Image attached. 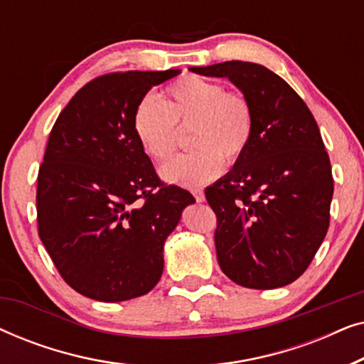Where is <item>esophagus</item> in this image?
<instances>
[{"label": "esophagus", "mask_w": 364, "mask_h": 364, "mask_svg": "<svg viewBox=\"0 0 364 364\" xmlns=\"http://www.w3.org/2000/svg\"><path fill=\"white\" fill-rule=\"evenodd\" d=\"M192 193H193V197H196L197 202H203V200H205V193H203L202 188H193Z\"/></svg>", "instance_id": "obj_1"}]
</instances>
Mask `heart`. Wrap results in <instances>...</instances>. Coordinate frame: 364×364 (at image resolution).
Here are the masks:
<instances>
[{
    "mask_svg": "<svg viewBox=\"0 0 364 364\" xmlns=\"http://www.w3.org/2000/svg\"><path fill=\"white\" fill-rule=\"evenodd\" d=\"M132 127L144 151L157 162L172 157L178 127L192 129L196 149L164 166L162 176L181 186H198L217 177L223 161L233 166L245 156L255 131V112L245 94L187 74L166 87V102L144 96L134 109Z\"/></svg>",
    "mask_w": 364,
    "mask_h": 364,
    "instance_id": "heart-1",
    "label": "heart"
}]
</instances>
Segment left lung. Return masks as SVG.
Masks as SVG:
<instances>
[{
    "label": "left lung",
    "mask_w": 364,
    "mask_h": 364,
    "mask_svg": "<svg viewBox=\"0 0 364 364\" xmlns=\"http://www.w3.org/2000/svg\"><path fill=\"white\" fill-rule=\"evenodd\" d=\"M191 71L228 77L255 112L247 154L205 188L217 215L218 265L245 288L285 287L310 267L330 227L333 176L318 124L290 84L262 64Z\"/></svg>",
    "instance_id": "left-lung-1"
}]
</instances>
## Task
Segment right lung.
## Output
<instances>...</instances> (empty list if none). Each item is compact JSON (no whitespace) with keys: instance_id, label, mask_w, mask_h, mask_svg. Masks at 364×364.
I'll return each mask as SVG.
<instances>
[{"instance_id":"right-lung-1","label":"right lung","mask_w":364,"mask_h":364,"mask_svg":"<svg viewBox=\"0 0 364 364\" xmlns=\"http://www.w3.org/2000/svg\"><path fill=\"white\" fill-rule=\"evenodd\" d=\"M181 73L127 71L79 89L49 134L38 173V233L73 290L116 303L161 280L164 242L196 202L167 186L132 127L149 89Z\"/></svg>"}]
</instances>
